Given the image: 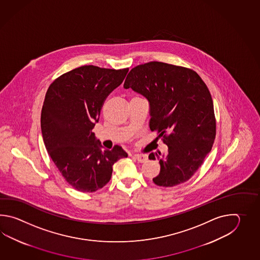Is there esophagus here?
I'll list each match as a JSON object with an SVG mask.
<instances>
[{
  "label": "esophagus",
  "instance_id": "1",
  "mask_svg": "<svg viewBox=\"0 0 260 260\" xmlns=\"http://www.w3.org/2000/svg\"><path fill=\"white\" fill-rule=\"evenodd\" d=\"M133 157L136 159V160L139 161V162H144L145 160H147L148 159V157H147V155L144 154H134L133 155Z\"/></svg>",
  "mask_w": 260,
  "mask_h": 260
}]
</instances>
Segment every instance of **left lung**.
<instances>
[{"instance_id": "left-lung-1", "label": "left lung", "mask_w": 260, "mask_h": 260, "mask_svg": "<svg viewBox=\"0 0 260 260\" xmlns=\"http://www.w3.org/2000/svg\"><path fill=\"white\" fill-rule=\"evenodd\" d=\"M146 98L149 104V128L157 130L167 145L158 159L157 186L173 187L186 182L209 153L216 138V119L210 92L199 75L183 67L152 61L135 67L123 84Z\"/></svg>"}]
</instances>
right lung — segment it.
Returning a JSON list of instances; mask_svg holds the SVG:
<instances>
[{"instance_id": "1", "label": "right lung", "mask_w": 260, "mask_h": 260, "mask_svg": "<svg viewBox=\"0 0 260 260\" xmlns=\"http://www.w3.org/2000/svg\"><path fill=\"white\" fill-rule=\"evenodd\" d=\"M127 72L79 67L57 78L46 92L41 115L44 146L67 182L79 191L103 188L113 165L128 156L120 146L103 149L92 132L104 100Z\"/></svg>"}]
</instances>
